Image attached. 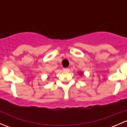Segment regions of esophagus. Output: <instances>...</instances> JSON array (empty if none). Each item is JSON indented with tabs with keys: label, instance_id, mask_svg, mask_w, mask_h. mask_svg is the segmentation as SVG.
Listing matches in <instances>:
<instances>
[{
	"label": "esophagus",
	"instance_id": "esophagus-1",
	"mask_svg": "<svg viewBox=\"0 0 127 127\" xmlns=\"http://www.w3.org/2000/svg\"><path fill=\"white\" fill-rule=\"evenodd\" d=\"M69 70V68H63V71H68Z\"/></svg>",
	"mask_w": 127,
	"mask_h": 127
}]
</instances>
